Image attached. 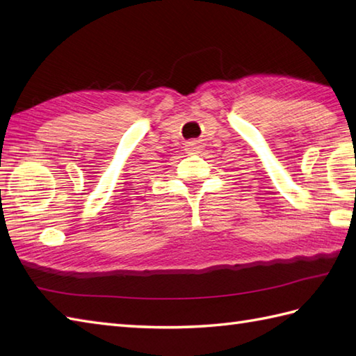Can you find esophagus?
Returning a JSON list of instances; mask_svg holds the SVG:
<instances>
[{
  "mask_svg": "<svg viewBox=\"0 0 356 356\" xmlns=\"http://www.w3.org/2000/svg\"><path fill=\"white\" fill-rule=\"evenodd\" d=\"M194 145H195V143H190V145H188L186 149H188V151H193V149H194Z\"/></svg>",
  "mask_w": 356,
  "mask_h": 356,
  "instance_id": "1",
  "label": "esophagus"
}]
</instances>
